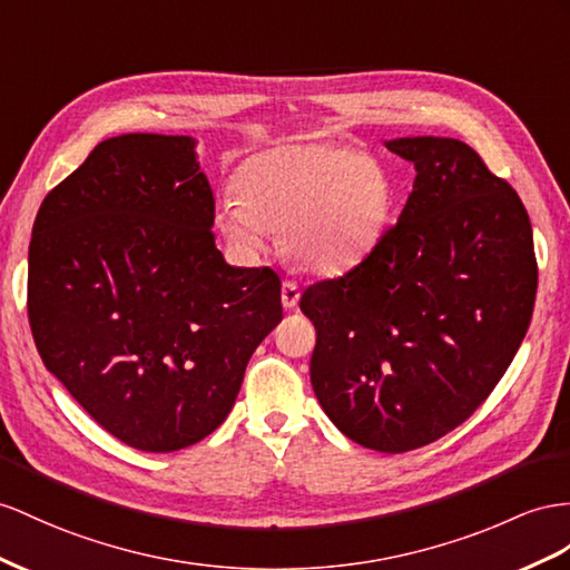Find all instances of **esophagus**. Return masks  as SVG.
Returning a JSON list of instances; mask_svg holds the SVG:
<instances>
[{"mask_svg": "<svg viewBox=\"0 0 570 570\" xmlns=\"http://www.w3.org/2000/svg\"><path fill=\"white\" fill-rule=\"evenodd\" d=\"M298 301H301L298 284H296V282H284V286H282V303H284V308H288V311L296 308Z\"/></svg>", "mask_w": 570, "mask_h": 570, "instance_id": "esophagus-1", "label": "esophagus"}]
</instances>
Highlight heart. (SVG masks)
I'll return each mask as SVG.
<instances>
[{
  "label": "heart",
  "instance_id": "obj_1",
  "mask_svg": "<svg viewBox=\"0 0 570 570\" xmlns=\"http://www.w3.org/2000/svg\"><path fill=\"white\" fill-rule=\"evenodd\" d=\"M233 195L216 228L245 257H257L267 230L298 267L334 274L354 267L381 240L392 193L366 154L323 141L282 144L250 156L233 175Z\"/></svg>",
  "mask_w": 570,
  "mask_h": 570
}]
</instances>
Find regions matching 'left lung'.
Here are the masks:
<instances>
[{
  "label": "left lung",
  "instance_id": "left-lung-1",
  "mask_svg": "<svg viewBox=\"0 0 570 570\" xmlns=\"http://www.w3.org/2000/svg\"><path fill=\"white\" fill-rule=\"evenodd\" d=\"M414 189L373 250L308 286L311 383L346 438L406 452L443 438L499 385L530 327L537 259L530 216L460 139L385 141Z\"/></svg>",
  "mask_w": 570,
  "mask_h": 570
}]
</instances>
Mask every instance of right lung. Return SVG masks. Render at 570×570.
<instances>
[{"label": "right lung", "mask_w": 570, "mask_h": 570, "mask_svg": "<svg viewBox=\"0 0 570 570\" xmlns=\"http://www.w3.org/2000/svg\"><path fill=\"white\" fill-rule=\"evenodd\" d=\"M193 137L100 141L42 199L28 323L46 368L129 448L173 452L224 424L282 323L269 267H230Z\"/></svg>", "instance_id": "right-lung-1"}]
</instances>
